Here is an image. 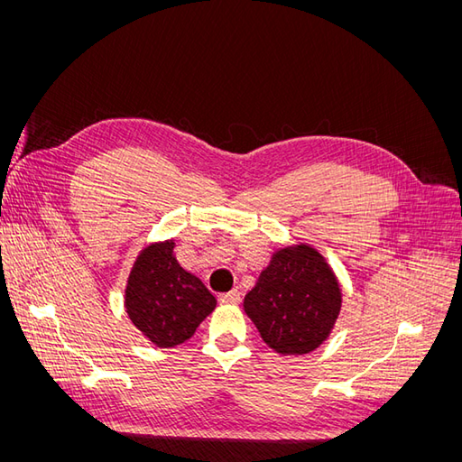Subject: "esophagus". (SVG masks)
<instances>
[{
  "instance_id": "esophagus-1",
  "label": "esophagus",
  "mask_w": 462,
  "mask_h": 462,
  "mask_svg": "<svg viewBox=\"0 0 462 462\" xmlns=\"http://www.w3.org/2000/svg\"><path fill=\"white\" fill-rule=\"evenodd\" d=\"M219 302L223 304H239L241 302V292L233 289L229 292H223V295H219Z\"/></svg>"
}]
</instances>
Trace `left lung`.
Here are the masks:
<instances>
[{"label":"left lung","instance_id":"8db88e82","mask_svg":"<svg viewBox=\"0 0 462 462\" xmlns=\"http://www.w3.org/2000/svg\"><path fill=\"white\" fill-rule=\"evenodd\" d=\"M339 279L318 248H277L246 292L245 312L279 355H309L324 343L341 314Z\"/></svg>","mask_w":462,"mask_h":462}]
</instances>
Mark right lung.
<instances>
[{
  "label": "right lung",
  "instance_id": "add662e5",
  "mask_svg": "<svg viewBox=\"0 0 462 462\" xmlns=\"http://www.w3.org/2000/svg\"><path fill=\"white\" fill-rule=\"evenodd\" d=\"M216 304L202 279L175 258L173 239L150 243L138 253L125 287V310L156 346L170 348L190 339Z\"/></svg>",
  "mask_w": 462,
  "mask_h": 462
}]
</instances>
